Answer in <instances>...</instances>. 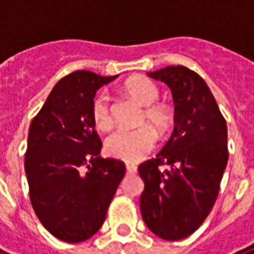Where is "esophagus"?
<instances>
[{
  "instance_id": "1",
  "label": "esophagus",
  "mask_w": 254,
  "mask_h": 254,
  "mask_svg": "<svg viewBox=\"0 0 254 254\" xmlns=\"http://www.w3.org/2000/svg\"><path fill=\"white\" fill-rule=\"evenodd\" d=\"M126 169H127V173H128V174H135L138 170V167L134 163H127L126 164Z\"/></svg>"
}]
</instances>
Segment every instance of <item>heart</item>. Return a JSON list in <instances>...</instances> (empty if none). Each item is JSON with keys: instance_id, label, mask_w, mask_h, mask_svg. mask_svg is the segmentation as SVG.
Masks as SVG:
<instances>
[{"instance_id": "heart-1", "label": "heart", "mask_w": 254, "mask_h": 254, "mask_svg": "<svg viewBox=\"0 0 254 254\" xmlns=\"http://www.w3.org/2000/svg\"><path fill=\"white\" fill-rule=\"evenodd\" d=\"M126 91L137 102L146 106L144 120H148L159 132H164L170 127L171 113L163 105H153L159 98V90L149 78L134 77L124 84ZM92 119L99 130H108L112 124L109 113V95L99 92L92 102ZM156 142V134L149 126L135 130H117L106 139V152L110 156L126 162H137L149 152Z\"/></svg>"}]
</instances>
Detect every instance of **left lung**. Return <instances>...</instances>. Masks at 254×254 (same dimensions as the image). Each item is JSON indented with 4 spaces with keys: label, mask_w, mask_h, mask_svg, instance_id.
<instances>
[{
    "label": "left lung",
    "mask_w": 254,
    "mask_h": 254,
    "mask_svg": "<svg viewBox=\"0 0 254 254\" xmlns=\"http://www.w3.org/2000/svg\"><path fill=\"white\" fill-rule=\"evenodd\" d=\"M148 76L171 90L174 130L156 157L138 167L145 184L139 207L155 235L180 241L202 225L217 199L228 162L227 123L210 88L195 71L178 64Z\"/></svg>",
    "instance_id": "left-lung-1"
}]
</instances>
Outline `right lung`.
<instances>
[{"label": "right lung", "instance_id": "obj_1", "mask_svg": "<svg viewBox=\"0 0 254 254\" xmlns=\"http://www.w3.org/2000/svg\"><path fill=\"white\" fill-rule=\"evenodd\" d=\"M117 76L77 70L61 78L29 128L24 171L31 206L44 228L77 244L97 234L126 166L102 159L92 119L97 91Z\"/></svg>", "mask_w": 254, "mask_h": 254}]
</instances>
